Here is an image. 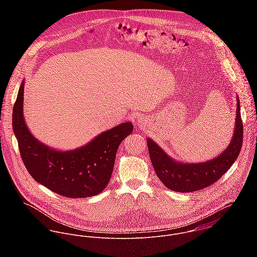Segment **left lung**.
<instances>
[{"label":"left lung","instance_id":"1","mask_svg":"<svg viewBox=\"0 0 257 257\" xmlns=\"http://www.w3.org/2000/svg\"><path fill=\"white\" fill-rule=\"evenodd\" d=\"M236 115L232 139L220 155L200 163H183L170 157L153 140L147 139L148 152L154 171L168 189L176 192H195L218 181L239 155L243 125L239 98L236 97Z\"/></svg>","mask_w":257,"mask_h":257}]
</instances>
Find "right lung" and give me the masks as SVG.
Instances as JSON below:
<instances>
[{"instance_id":"obj_1","label":"right lung","mask_w":257,"mask_h":257,"mask_svg":"<svg viewBox=\"0 0 257 257\" xmlns=\"http://www.w3.org/2000/svg\"><path fill=\"white\" fill-rule=\"evenodd\" d=\"M24 88L25 80L13 109V128L29 173L38 183L64 197L87 198L100 194L110 181L116 150L132 134L133 123L122 122L72 150L54 149L30 132L24 117Z\"/></svg>"}]
</instances>
